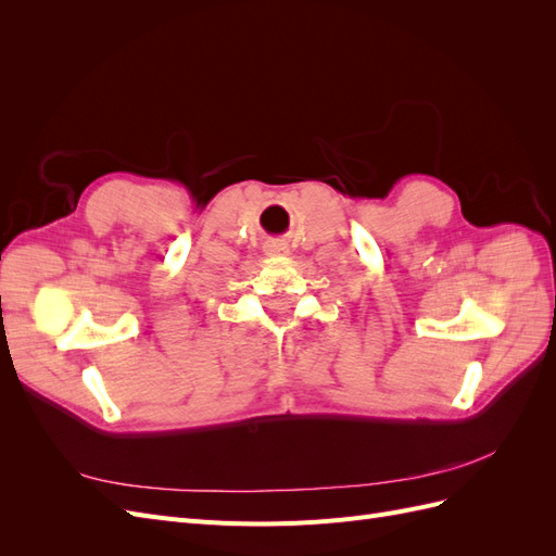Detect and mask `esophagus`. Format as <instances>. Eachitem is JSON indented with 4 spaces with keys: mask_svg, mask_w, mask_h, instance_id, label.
Wrapping results in <instances>:
<instances>
[{
    "mask_svg": "<svg viewBox=\"0 0 556 556\" xmlns=\"http://www.w3.org/2000/svg\"><path fill=\"white\" fill-rule=\"evenodd\" d=\"M264 252L268 257H288L290 255V243L285 239H271L264 243Z\"/></svg>",
    "mask_w": 556,
    "mask_h": 556,
    "instance_id": "obj_1",
    "label": "esophagus"
}]
</instances>
